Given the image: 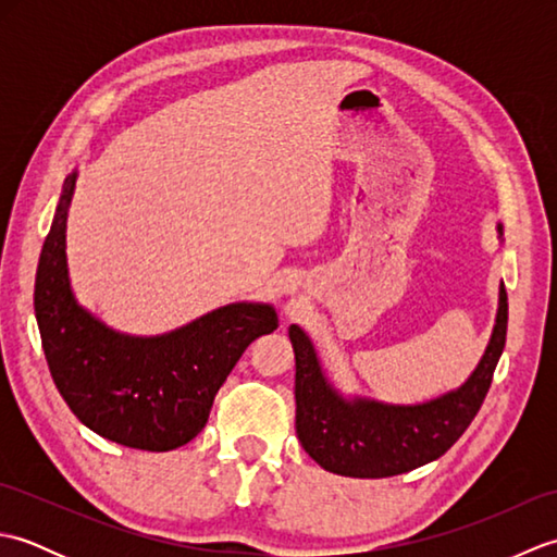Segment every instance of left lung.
<instances>
[{
    "label": "left lung",
    "mask_w": 557,
    "mask_h": 557,
    "mask_svg": "<svg viewBox=\"0 0 557 557\" xmlns=\"http://www.w3.org/2000/svg\"><path fill=\"white\" fill-rule=\"evenodd\" d=\"M498 239L503 227L498 224ZM507 292L500 282L498 311L486 351L465 383L417 405H393L345 395L330 381L311 337L289 325L297 359L294 399L301 447L325 471L351 479H385L429 465L453 447L474 421L505 349Z\"/></svg>",
    "instance_id": "left-lung-1"
}]
</instances>
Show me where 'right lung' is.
<instances>
[{"mask_svg":"<svg viewBox=\"0 0 557 557\" xmlns=\"http://www.w3.org/2000/svg\"><path fill=\"white\" fill-rule=\"evenodd\" d=\"M76 180V170L64 180L35 275L47 366L69 409L92 433L168 453L203 431L218 389L246 347L277 327V311L263 301H234L162 335L110 327L71 287L66 220Z\"/></svg>","mask_w":557,"mask_h":557,"instance_id":"add662e5","label":"right lung"}]
</instances>
